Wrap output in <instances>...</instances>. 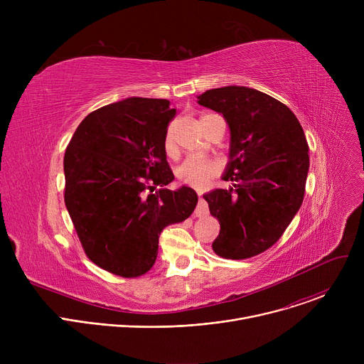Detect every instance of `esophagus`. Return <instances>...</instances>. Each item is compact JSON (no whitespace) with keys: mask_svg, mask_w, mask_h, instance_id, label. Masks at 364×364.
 I'll use <instances>...</instances> for the list:
<instances>
[{"mask_svg":"<svg viewBox=\"0 0 364 364\" xmlns=\"http://www.w3.org/2000/svg\"><path fill=\"white\" fill-rule=\"evenodd\" d=\"M194 215L197 218H203L205 215H209V204H207V201L204 200V197L201 194H198V204L196 207Z\"/></svg>","mask_w":364,"mask_h":364,"instance_id":"obj_1","label":"esophagus"}]
</instances>
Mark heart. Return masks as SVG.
I'll list each match as a JSON object with an SVG mask.
<instances>
[{
  "instance_id": "obj_1",
  "label": "heart",
  "mask_w": 364,
  "mask_h": 364,
  "mask_svg": "<svg viewBox=\"0 0 364 364\" xmlns=\"http://www.w3.org/2000/svg\"><path fill=\"white\" fill-rule=\"evenodd\" d=\"M164 148L167 154H171L174 149L173 138L170 134L166 135ZM219 173H220V164L218 161L210 159H196V157H188L176 170V174L180 183L194 188L207 187L210 180L216 177Z\"/></svg>"
}]
</instances>
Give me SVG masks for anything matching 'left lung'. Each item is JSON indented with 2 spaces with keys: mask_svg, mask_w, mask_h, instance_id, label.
Segmentation results:
<instances>
[{
  "mask_svg": "<svg viewBox=\"0 0 364 364\" xmlns=\"http://www.w3.org/2000/svg\"><path fill=\"white\" fill-rule=\"evenodd\" d=\"M201 107L223 115L230 129L229 190L204 194L220 232L212 247L225 259H247L269 249L304 200L308 144L292 111L275 97L246 86L210 89Z\"/></svg>",
  "mask_w": 364,
  "mask_h": 364,
  "instance_id": "obj_1",
  "label": "left lung"
}]
</instances>
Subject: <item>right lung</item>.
Instances as JSON below:
<instances>
[{"mask_svg": "<svg viewBox=\"0 0 364 364\" xmlns=\"http://www.w3.org/2000/svg\"><path fill=\"white\" fill-rule=\"evenodd\" d=\"M174 117L167 99L127 97L90 112L66 148L68 212L86 256L114 275L146 274L163 229L196 209L193 188L164 187L174 180L164 148Z\"/></svg>", "mask_w": 364, "mask_h": 364, "instance_id": "add662e5", "label": "right lung"}]
</instances>
